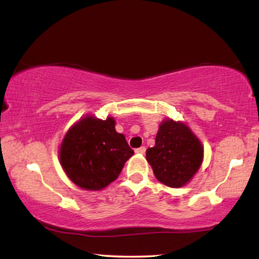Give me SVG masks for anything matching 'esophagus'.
Returning a JSON list of instances; mask_svg holds the SVG:
<instances>
[{"mask_svg": "<svg viewBox=\"0 0 259 259\" xmlns=\"http://www.w3.org/2000/svg\"><path fill=\"white\" fill-rule=\"evenodd\" d=\"M145 152H146V148L145 147H140V148H137L136 149L137 154H145Z\"/></svg>", "mask_w": 259, "mask_h": 259, "instance_id": "esophagus-1", "label": "esophagus"}]
</instances>
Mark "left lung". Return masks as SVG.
I'll use <instances>...</instances> for the list:
<instances>
[{"label": "left lung", "instance_id": "left-lung-1", "mask_svg": "<svg viewBox=\"0 0 259 259\" xmlns=\"http://www.w3.org/2000/svg\"><path fill=\"white\" fill-rule=\"evenodd\" d=\"M203 145L182 121L166 118L161 121L154 147L147 148L146 159L157 181L180 188L192 181L203 161Z\"/></svg>", "mask_w": 259, "mask_h": 259}]
</instances>
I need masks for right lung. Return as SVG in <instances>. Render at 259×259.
<instances>
[{
  "label": "right lung",
  "instance_id": "1",
  "mask_svg": "<svg viewBox=\"0 0 259 259\" xmlns=\"http://www.w3.org/2000/svg\"><path fill=\"white\" fill-rule=\"evenodd\" d=\"M133 154L125 136L115 131L113 117L103 120L91 114L70 127L58 151L67 178L86 190L106 188Z\"/></svg>",
  "mask_w": 259,
  "mask_h": 259
}]
</instances>
